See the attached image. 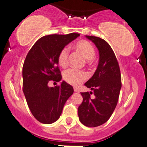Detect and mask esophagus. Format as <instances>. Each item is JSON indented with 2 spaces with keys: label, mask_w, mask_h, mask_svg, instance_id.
Instances as JSON below:
<instances>
[{
  "label": "esophagus",
  "mask_w": 147,
  "mask_h": 147,
  "mask_svg": "<svg viewBox=\"0 0 147 147\" xmlns=\"http://www.w3.org/2000/svg\"><path fill=\"white\" fill-rule=\"evenodd\" d=\"M74 91H75V92H80L79 89H78L77 87H74Z\"/></svg>",
  "instance_id": "obj_1"
}]
</instances>
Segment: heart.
<instances>
[{
	"mask_svg": "<svg viewBox=\"0 0 147 147\" xmlns=\"http://www.w3.org/2000/svg\"><path fill=\"white\" fill-rule=\"evenodd\" d=\"M76 50L80 52L89 62L92 60L95 56V50L94 46L87 40H80L75 44ZM69 58V49L63 47L57 56V62L61 67H66L68 64ZM63 79L68 84L73 86H79L81 83L87 79V73L84 71L77 70L75 69L69 68L63 72Z\"/></svg>",
	"mask_w": 147,
	"mask_h": 147,
	"instance_id": "obj_1",
	"label": "heart"
}]
</instances>
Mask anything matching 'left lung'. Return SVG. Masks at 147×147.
Segmentation results:
<instances>
[{
	"label": "left lung",
	"mask_w": 147,
	"mask_h": 147,
	"mask_svg": "<svg viewBox=\"0 0 147 147\" xmlns=\"http://www.w3.org/2000/svg\"><path fill=\"white\" fill-rule=\"evenodd\" d=\"M86 37L95 44L100 60L93 76L84 84L92 92H81L83 100L78 107V116L84 126L95 127L110 118L117 105L121 87V72L117 59L108 42L98 37ZM92 94L94 98L90 96Z\"/></svg>",
	"instance_id": "8db88e82"
}]
</instances>
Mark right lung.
Returning a JSON list of instances; mask_svg holds the SVG:
<instances>
[{"instance_id":"obj_1","label":"right lung","mask_w":147,"mask_h":147,"mask_svg":"<svg viewBox=\"0 0 147 147\" xmlns=\"http://www.w3.org/2000/svg\"><path fill=\"white\" fill-rule=\"evenodd\" d=\"M78 36L79 33L45 35L34 44L26 56L23 66V91L31 113L42 124L57 121L65 102L73 94V87L65 81L55 87H49L47 84L61 80L57 56Z\"/></svg>"}]
</instances>
